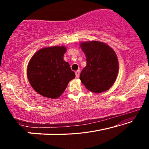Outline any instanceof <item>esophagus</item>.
<instances>
[{
	"instance_id": "34e87169",
	"label": "esophagus",
	"mask_w": 149,
	"mask_h": 149,
	"mask_svg": "<svg viewBox=\"0 0 149 149\" xmlns=\"http://www.w3.org/2000/svg\"><path fill=\"white\" fill-rule=\"evenodd\" d=\"M75 77H76V78H79V74H80V71H79V70H77V71L75 72Z\"/></svg>"
}]
</instances>
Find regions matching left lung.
<instances>
[{
	"label": "left lung",
	"mask_w": 149,
	"mask_h": 149,
	"mask_svg": "<svg viewBox=\"0 0 149 149\" xmlns=\"http://www.w3.org/2000/svg\"><path fill=\"white\" fill-rule=\"evenodd\" d=\"M81 49L87 65L79 79L87 89L95 93L104 92L114 85L119 70L117 55L107 44L98 41L81 42Z\"/></svg>",
	"instance_id": "obj_1"
}]
</instances>
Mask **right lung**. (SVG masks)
<instances>
[{
    "label": "right lung",
    "mask_w": 149,
    "mask_h": 149,
    "mask_svg": "<svg viewBox=\"0 0 149 149\" xmlns=\"http://www.w3.org/2000/svg\"><path fill=\"white\" fill-rule=\"evenodd\" d=\"M65 46L45 47L35 52L27 65V75L35 91L44 97L58 99L70 81L75 77L68 62L64 61Z\"/></svg>",
    "instance_id": "right-lung-1"
}]
</instances>
